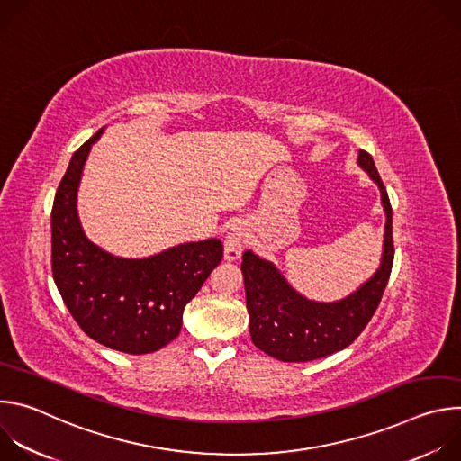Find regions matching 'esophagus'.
Instances as JSON below:
<instances>
[{"mask_svg": "<svg viewBox=\"0 0 461 461\" xmlns=\"http://www.w3.org/2000/svg\"><path fill=\"white\" fill-rule=\"evenodd\" d=\"M248 244V230L242 222H235L231 224V228L228 230L226 237H224V257L228 260H235L244 246Z\"/></svg>", "mask_w": 461, "mask_h": 461, "instance_id": "34e87169", "label": "esophagus"}]
</instances>
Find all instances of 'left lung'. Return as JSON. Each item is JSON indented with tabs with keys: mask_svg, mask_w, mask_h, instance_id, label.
I'll return each instance as SVG.
<instances>
[{
	"mask_svg": "<svg viewBox=\"0 0 461 461\" xmlns=\"http://www.w3.org/2000/svg\"><path fill=\"white\" fill-rule=\"evenodd\" d=\"M357 160L379 185L386 224L381 268L356 294L328 304L308 301L288 286L272 262L251 251L242 253L251 341L279 361H313L352 345L375 313L388 285L393 262L392 206L370 153L359 149Z\"/></svg>",
	"mask_w": 461,
	"mask_h": 461,
	"instance_id": "1",
	"label": "left lung"
}]
</instances>
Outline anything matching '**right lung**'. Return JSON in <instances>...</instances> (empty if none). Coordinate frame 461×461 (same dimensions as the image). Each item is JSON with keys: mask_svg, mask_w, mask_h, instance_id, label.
I'll return each mask as SVG.
<instances>
[{"mask_svg": "<svg viewBox=\"0 0 461 461\" xmlns=\"http://www.w3.org/2000/svg\"><path fill=\"white\" fill-rule=\"evenodd\" d=\"M102 129L80 146L65 171L50 213V268L58 292L82 330L125 354H149L171 343L185 304L224 255L219 239L180 244L148 258H118L82 231L77 191Z\"/></svg>", "mask_w": 461, "mask_h": 461, "instance_id": "right-lung-1", "label": "right lung"}]
</instances>
